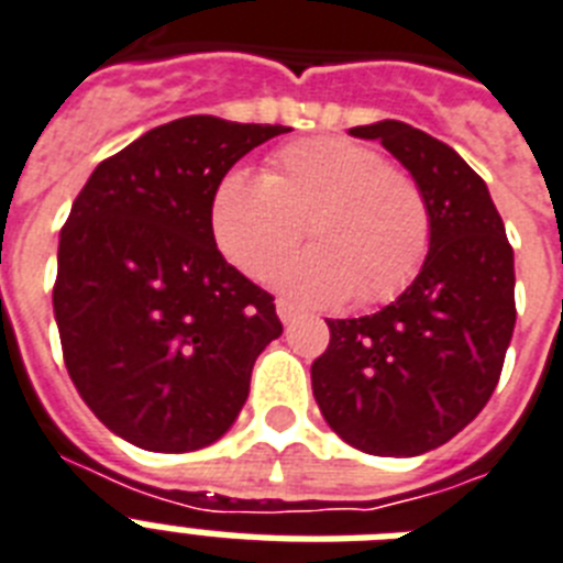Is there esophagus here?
<instances>
[{"instance_id": "34e87169", "label": "esophagus", "mask_w": 563, "mask_h": 563, "mask_svg": "<svg viewBox=\"0 0 563 563\" xmlns=\"http://www.w3.org/2000/svg\"><path fill=\"white\" fill-rule=\"evenodd\" d=\"M277 318L283 323H291L297 318V306L289 303V300H277Z\"/></svg>"}]
</instances>
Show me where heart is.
<instances>
[{"label":"heart","mask_w":563,"mask_h":563,"mask_svg":"<svg viewBox=\"0 0 563 563\" xmlns=\"http://www.w3.org/2000/svg\"><path fill=\"white\" fill-rule=\"evenodd\" d=\"M210 234L231 266L274 280L303 303L376 306L399 295L431 245V208L408 173L350 139H306L277 150L266 173L234 167L219 178L208 208Z\"/></svg>","instance_id":"heart-1"}]
</instances>
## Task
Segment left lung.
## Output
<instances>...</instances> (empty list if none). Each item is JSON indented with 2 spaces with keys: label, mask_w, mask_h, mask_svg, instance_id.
<instances>
[{
  "label": "left lung",
  "mask_w": 563,
  "mask_h": 563,
  "mask_svg": "<svg viewBox=\"0 0 563 563\" xmlns=\"http://www.w3.org/2000/svg\"><path fill=\"white\" fill-rule=\"evenodd\" d=\"M413 176L431 245L382 312L329 321L312 393L332 431L364 454L419 456L463 431L495 393L515 332V251L486 181L401 121L353 126Z\"/></svg>",
  "instance_id": "left-lung-1"
}]
</instances>
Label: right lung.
Here are the masks:
<instances>
[{
	"mask_svg": "<svg viewBox=\"0 0 563 563\" xmlns=\"http://www.w3.org/2000/svg\"><path fill=\"white\" fill-rule=\"evenodd\" d=\"M286 132L187 115L95 167L59 231L54 321L89 410L144 451L217 442L280 338L274 297L210 234V194L242 155Z\"/></svg>",
	"mask_w": 563,
	"mask_h": 563,
	"instance_id": "add662e5",
	"label": "right lung"
}]
</instances>
